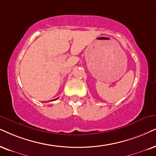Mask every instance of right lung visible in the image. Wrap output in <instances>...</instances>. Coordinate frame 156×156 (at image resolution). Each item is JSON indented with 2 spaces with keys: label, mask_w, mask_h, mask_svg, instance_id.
I'll return each instance as SVG.
<instances>
[{
  "label": "right lung",
  "mask_w": 156,
  "mask_h": 156,
  "mask_svg": "<svg viewBox=\"0 0 156 156\" xmlns=\"http://www.w3.org/2000/svg\"><path fill=\"white\" fill-rule=\"evenodd\" d=\"M58 98H55V99H54V100H52V101H55V100H57V99H58Z\"/></svg>",
  "instance_id": "obj_1"
}]
</instances>
